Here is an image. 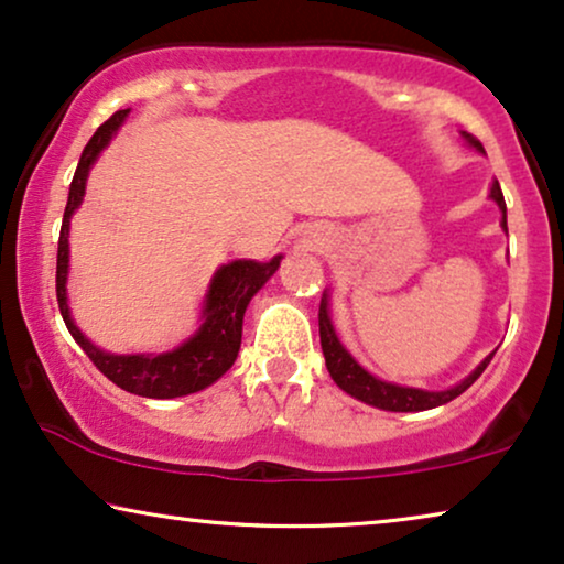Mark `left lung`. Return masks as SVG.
I'll use <instances>...</instances> for the list:
<instances>
[{
  "instance_id": "8db88e82",
  "label": "left lung",
  "mask_w": 564,
  "mask_h": 564,
  "mask_svg": "<svg viewBox=\"0 0 564 564\" xmlns=\"http://www.w3.org/2000/svg\"><path fill=\"white\" fill-rule=\"evenodd\" d=\"M465 135V141L469 145H475L477 151H482V143L477 141L475 135L469 133H462ZM490 197L496 199L500 210H503V230L508 234V226H506V199H503V192H500V184L492 182L490 187ZM318 326H321V349H323V357H326V367L330 377H334V382L341 388L344 392H349L351 398L361 400V403L367 405H375V408H382V411H395V413H411V411H429V408H436V405H444L454 400L457 395H462L469 384H473L477 377L485 372V367L490 365L492 359V351L490 357H485L477 369L469 377H465L459 384H454L449 390H438V392H431V390H419V388H405V384H395V382H384V380H377L375 375H369L365 367H359V361L351 357L349 351L344 349V344L338 341L336 330H334V323H330V315H328V295L323 292L321 297V311H318Z\"/></svg>"
}]
</instances>
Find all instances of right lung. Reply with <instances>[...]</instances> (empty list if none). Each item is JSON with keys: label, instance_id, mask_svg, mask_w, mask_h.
I'll use <instances>...</instances> for the list:
<instances>
[{"label": "right lung", "instance_id": "add662e5", "mask_svg": "<svg viewBox=\"0 0 564 564\" xmlns=\"http://www.w3.org/2000/svg\"><path fill=\"white\" fill-rule=\"evenodd\" d=\"M128 112L130 110H118L110 120H105L82 151L79 166H76L72 180V189H68L64 223H61L56 259V297L68 334L74 336V341L82 346L84 354L91 359V365H95L107 380H112L118 388L141 398H182L189 395V392L205 390L207 384H213L218 377H223L230 367H234L238 349H241L246 307H249L251 297L264 288L269 276L280 269L282 257H274L272 261H264V264L251 259H238L230 261V264H223L218 272H215L210 290H207L205 295L199 328L195 330V336L187 338L182 346H176L174 351L107 354L102 349H97V346L76 328L72 311H68V223H72L74 210L84 199L91 164H95L105 145L112 141V135L118 133L120 126L128 118Z\"/></svg>", "mask_w": 564, "mask_h": 564}]
</instances>
